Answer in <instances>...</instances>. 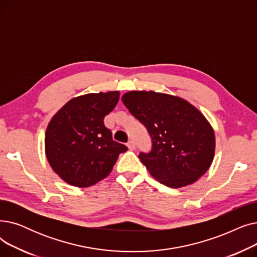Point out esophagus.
I'll use <instances>...</instances> for the list:
<instances>
[{"instance_id": "34e87169", "label": "esophagus", "mask_w": 257, "mask_h": 257, "mask_svg": "<svg viewBox=\"0 0 257 257\" xmlns=\"http://www.w3.org/2000/svg\"><path fill=\"white\" fill-rule=\"evenodd\" d=\"M127 147L129 148V150H134V149H136V144H134L133 141H129L127 143Z\"/></svg>"}]
</instances>
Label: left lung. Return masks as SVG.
Here are the masks:
<instances>
[{"instance_id":"obj_1","label":"left lung","mask_w":257,"mask_h":257,"mask_svg":"<svg viewBox=\"0 0 257 257\" xmlns=\"http://www.w3.org/2000/svg\"><path fill=\"white\" fill-rule=\"evenodd\" d=\"M121 101L152 139L151 151L139 157L157 181L178 188L207 172L214 155V132L195 106L155 91H129Z\"/></svg>"}]
</instances>
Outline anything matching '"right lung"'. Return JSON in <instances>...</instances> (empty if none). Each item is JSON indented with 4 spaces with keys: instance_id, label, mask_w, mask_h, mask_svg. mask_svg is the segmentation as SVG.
Returning <instances> with one entry per match:
<instances>
[{
    "instance_id": "right-lung-1",
    "label": "right lung",
    "mask_w": 257,
    "mask_h": 257,
    "mask_svg": "<svg viewBox=\"0 0 257 257\" xmlns=\"http://www.w3.org/2000/svg\"><path fill=\"white\" fill-rule=\"evenodd\" d=\"M118 99V91L87 93L70 100L52 117L46 131V155L53 171L66 183L78 187L96 184L128 150L112 140L104 125L105 115Z\"/></svg>"
}]
</instances>
